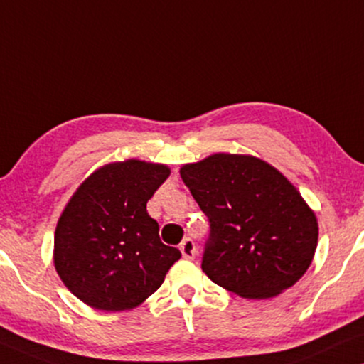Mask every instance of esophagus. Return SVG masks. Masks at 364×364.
<instances>
[{
  "label": "esophagus",
  "instance_id": "34e87169",
  "mask_svg": "<svg viewBox=\"0 0 364 364\" xmlns=\"http://www.w3.org/2000/svg\"><path fill=\"white\" fill-rule=\"evenodd\" d=\"M181 251H182V257L187 259H194L197 257V248L194 245V241L191 237H186V240L181 243Z\"/></svg>",
  "mask_w": 364,
  "mask_h": 364
}]
</instances>
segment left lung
<instances>
[{
  "instance_id": "left-lung-1",
  "label": "left lung",
  "mask_w": 364,
  "mask_h": 364,
  "mask_svg": "<svg viewBox=\"0 0 364 364\" xmlns=\"http://www.w3.org/2000/svg\"><path fill=\"white\" fill-rule=\"evenodd\" d=\"M209 219L203 270L245 299H268L295 284L317 248L316 214L267 161L216 154L181 168Z\"/></svg>"
}]
</instances>
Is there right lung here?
<instances>
[{
  "label": "right lung",
  "mask_w": 364,
  "mask_h": 364,
  "mask_svg": "<svg viewBox=\"0 0 364 364\" xmlns=\"http://www.w3.org/2000/svg\"><path fill=\"white\" fill-rule=\"evenodd\" d=\"M168 167L127 160L96 170L80 183L57 223L53 263L75 297L106 312L140 306L182 257L161 243L146 203Z\"/></svg>",
  "instance_id": "add662e5"
}]
</instances>
